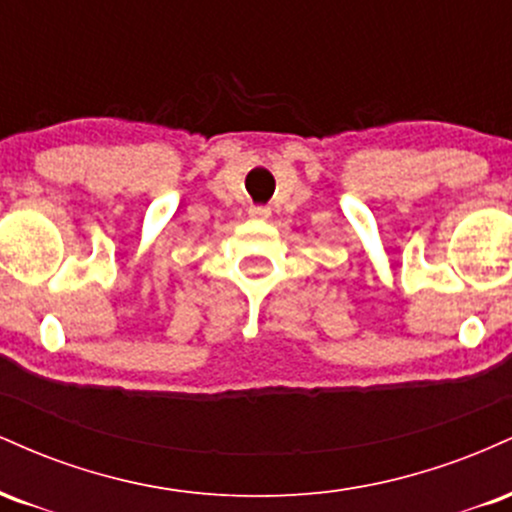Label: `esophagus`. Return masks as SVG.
<instances>
[{
  "label": "esophagus",
  "mask_w": 512,
  "mask_h": 512,
  "mask_svg": "<svg viewBox=\"0 0 512 512\" xmlns=\"http://www.w3.org/2000/svg\"><path fill=\"white\" fill-rule=\"evenodd\" d=\"M269 214H272V209L262 207V204H255V207H250L252 219H269Z\"/></svg>",
  "instance_id": "34e87169"
}]
</instances>
